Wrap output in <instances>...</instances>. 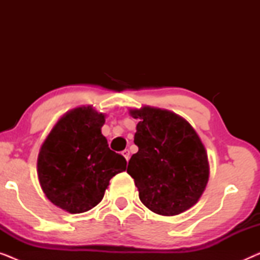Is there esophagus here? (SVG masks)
<instances>
[{
  "mask_svg": "<svg viewBox=\"0 0 260 260\" xmlns=\"http://www.w3.org/2000/svg\"><path fill=\"white\" fill-rule=\"evenodd\" d=\"M122 155L124 156V157H125L126 161H129V158H130V151L127 150V149H125V150L122 151Z\"/></svg>",
  "mask_w": 260,
  "mask_h": 260,
  "instance_id": "1",
  "label": "esophagus"
}]
</instances>
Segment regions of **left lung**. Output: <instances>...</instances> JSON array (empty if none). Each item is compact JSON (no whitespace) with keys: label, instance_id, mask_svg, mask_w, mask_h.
I'll return each instance as SVG.
<instances>
[{"label":"left lung","instance_id":"1","mask_svg":"<svg viewBox=\"0 0 260 260\" xmlns=\"http://www.w3.org/2000/svg\"><path fill=\"white\" fill-rule=\"evenodd\" d=\"M138 118L126 172L140 200L161 215H177L198 202L209 177L207 152L189 123L176 113L144 106L131 110Z\"/></svg>","mask_w":260,"mask_h":260}]
</instances>
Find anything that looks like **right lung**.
I'll list each match as a JSON object with an SVG mask.
<instances>
[{
    "label": "right lung",
    "mask_w": 260,
    "mask_h": 260,
    "mask_svg": "<svg viewBox=\"0 0 260 260\" xmlns=\"http://www.w3.org/2000/svg\"><path fill=\"white\" fill-rule=\"evenodd\" d=\"M105 116L91 106L66 113L39 152L41 188L58 207L77 214L90 211L104 197L110 180L126 169V159L103 136Z\"/></svg>",
    "instance_id": "1"
}]
</instances>
